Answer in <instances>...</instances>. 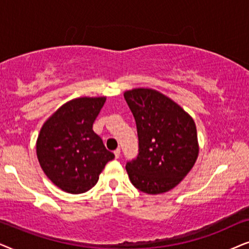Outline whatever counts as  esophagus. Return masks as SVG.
Returning <instances> with one entry per match:
<instances>
[{
    "instance_id": "34e87169",
    "label": "esophagus",
    "mask_w": 249,
    "mask_h": 249,
    "mask_svg": "<svg viewBox=\"0 0 249 249\" xmlns=\"http://www.w3.org/2000/svg\"><path fill=\"white\" fill-rule=\"evenodd\" d=\"M114 154H115V157L118 158L119 156H121V149H119V148L116 149V150L114 151Z\"/></svg>"
}]
</instances>
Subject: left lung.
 Masks as SVG:
<instances>
[{
    "label": "left lung",
    "instance_id": "8db88e82",
    "mask_svg": "<svg viewBox=\"0 0 249 249\" xmlns=\"http://www.w3.org/2000/svg\"><path fill=\"white\" fill-rule=\"evenodd\" d=\"M137 124L139 154L126 163L132 184L157 195L182 181L198 156L194 119L178 104L157 91L135 89L124 93Z\"/></svg>",
    "mask_w": 249,
    "mask_h": 249
}]
</instances>
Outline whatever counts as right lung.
I'll return each instance as SVG.
<instances>
[{"mask_svg": "<svg viewBox=\"0 0 249 249\" xmlns=\"http://www.w3.org/2000/svg\"><path fill=\"white\" fill-rule=\"evenodd\" d=\"M106 98H79L58 109L43 125L36 151L42 170L61 190L83 194L97 184L115 158L93 131Z\"/></svg>", "mask_w": 249, "mask_h": 249, "instance_id": "obj_1", "label": "right lung"}]
</instances>
